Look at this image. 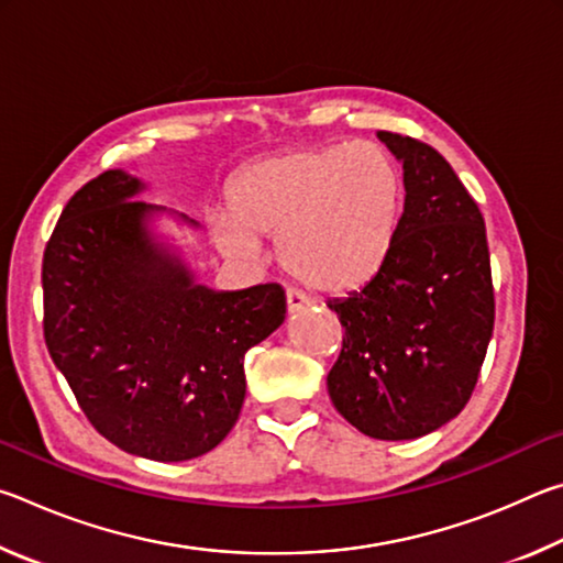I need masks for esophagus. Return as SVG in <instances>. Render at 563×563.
I'll return each instance as SVG.
<instances>
[{
	"label": "esophagus",
	"instance_id": "obj_1",
	"mask_svg": "<svg viewBox=\"0 0 563 563\" xmlns=\"http://www.w3.org/2000/svg\"><path fill=\"white\" fill-rule=\"evenodd\" d=\"M285 305H288V312H295L300 308H308L310 298L300 290H288V292H285Z\"/></svg>",
	"mask_w": 563,
	"mask_h": 563
}]
</instances>
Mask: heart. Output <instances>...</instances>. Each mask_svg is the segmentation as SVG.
Returning <instances> with one entry per match:
<instances>
[{
  "mask_svg": "<svg viewBox=\"0 0 563 563\" xmlns=\"http://www.w3.org/2000/svg\"><path fill=\"white\" fill-rule=\"evenodd\" d=\"M405 180L373 141L302 146L247 166L231 190L233 216L216 221L228 255L255 258L278 235V258L318 290H350L385 263L402 216Z\"/></svg>",
  "mask_w": 563,
  "mask_h": 563,
  "instance_id": "1",
  "label": "heart"
}]
</instances>
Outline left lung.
I'll list each match as a JSON object with an SVG mask.
<instances>
[{
    "label": "left lung",
    "mask_w": 563,
    "mask_h": 563,
    "mask_svg": "<svg viewBox=\"0 0 563 563\" xmlns=\"http://www.w3.org/2000/svg\"><path fill=\"white\" fill-rule=\"evenodd\" d=\"M377 136L402 161L405 211L365 288L328 302L345 330L328 393L362 434L417 440L460 415L479 379L494 330L487 228L440 151Z\"/></svg>",
    "instance_id": "1"
}]
</instances>
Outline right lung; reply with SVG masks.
<instances>
[{
	"instance_id": "1",
	"label": "right lung",
	"mask_w": 563,
	"mask_h": 563,
	"mask_svg": "<svg viewBox=\"0 0 563 563\" xmlns=\"http://www.w3.org/2000/svg\"><path fill=\"white\" fill-rule=\"evenodd\" d=\"M139 190L126 170H103L64 206L42 263L44 340L93 430L129 454L184 462L233 430L243 357L280 328L285 290L196 285L146 228L166 208L131 201Z\"/></svg>"
}]
</instances>
